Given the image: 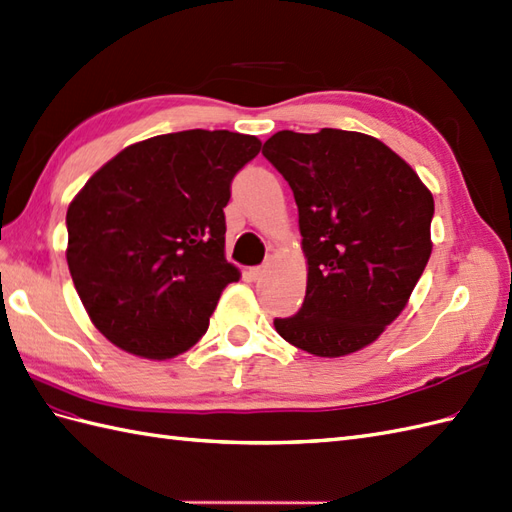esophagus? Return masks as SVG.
<instances>
[{
  "label": "esophagus",
  "mask_w": 512,
  "mask_h": 512,
  "mask_svg": "<svg viewBox=\"0 0 512 512\" xmlns=\"http://www.w3.org/2000/svg\"><path fill=\"white\" fill-rule=\"evenodd\" d=\"M263 276H265V267H252V269H249V278H252V280H260Z\"/></svg>",
  "instance_id": "obj_1"
}]
</instances>
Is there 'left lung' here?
I'll use <instances>...</instances> for the list:
<instances>
[{
  "label": "left lung",
  "instance_id": "obj_1",
  "mask_svg": "<svg viewBox=\"0 0 512 512\" xmlns=\"http://www.w3.org/2000/svg\"><path fill=\"white\" fill-rule=\"evenodd\" d=\"M263 154L295 195L308 269L299 313L273 326L315 356L363 350L400 317L428 265L430 189L363 132L282 130Z\"/></svg>",
  "mask_w": 512,
  "mask_h": 512
}]
</instances>
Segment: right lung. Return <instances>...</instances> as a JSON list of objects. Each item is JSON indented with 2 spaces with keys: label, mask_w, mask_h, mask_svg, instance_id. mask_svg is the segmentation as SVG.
<instances>
[{
  "label": "right lung",
  "mask_w": 512,
  "mask_h": 512,
  "mask_svg": "<svg viewBox=\"0 0 512 512\" xmlns=\"http://www.w3.org/2000/svg\"><path fill=\"white\" fill-rule=\"evenodd\" d=\"M252 134L186 130L132 143L67 210V263L93 326L119 350L167 360L202 339L221 291L230 182L260 152Z\"/></svg>",
  "instance_id": "right-lung-1"
}]
</instances>
